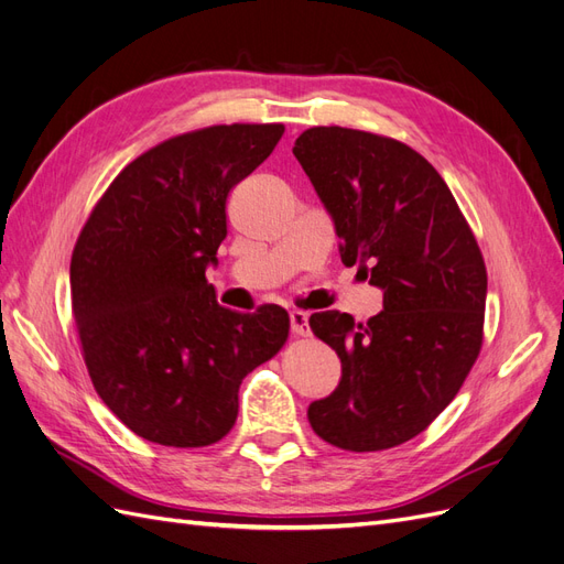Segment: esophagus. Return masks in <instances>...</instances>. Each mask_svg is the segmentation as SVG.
I'll list each match as a JSON object with an SVG mask.
<instances>
[{
  "mask_svg": "<svg viewBox=\"0 0 564 564\" xmlns=\"http://www.w3.org/2000/svg\"><path fill=\"white\" fill-rule=\"evenodd\" d=\"M289 322H292L294 336H308L311 334V329H308V315H305L303 311H294L292 315H289Z\"/></svg>",
  "mask_w": 564,
  "mask_h": 564,
  "instance_id": "obj_1",
  "label": "esophagus"
}]
</instances>
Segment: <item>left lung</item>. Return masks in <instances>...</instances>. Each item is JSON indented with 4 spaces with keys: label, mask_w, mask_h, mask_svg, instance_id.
Wrapping results in <instances>:
<instances>
[{
    "label": "left lung",
    "mask_w": 564,
    "mask_h": 564,
    "mask_svg": "<svg viewBox=\"0 0 564 564\" xmlns=\"http://www.w3.org/2000/svg\"><path fill=\"white\" fill-rule=\"evenodd\" d=\"M294 155L334 220L340 261L383 292L367 324L311 315L313 334L340 357V381L308 406V421L340 449L398 447L429 429L480 355L485 259L447 183L409 145L313 127Z\"/></svg>",
    "instance_id": "obj_1"
}]
</instances>
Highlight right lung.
Wrapping results in <instances>:
<instances>
[{
	"label": "right lung",
	"mask_w": 564,
	"mask_h": 564,
	"mask_svg": "<svg viewBox=\"0 0 564 564\" xmlns=\"http://www.w3.org/2000/svg\"><path fill=\"white\" fill-rule=\"evenodd\" d=\"M282 133L284 124H218L150 148L77 237L70 294L84 362L98 398L143 440L185 449L226 437L242 379L284 346V308L228 311L207 282L230 191Z\"/></svg>",
	"instance_id": "1"
}]
</instances>
